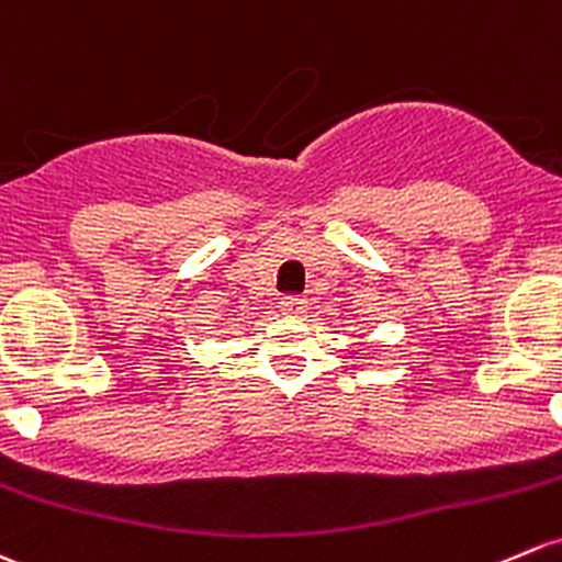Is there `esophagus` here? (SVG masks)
<instances>
[{"label":"esophagus","instance_id":"1","mask_svg":"<svg viewBox=\"0 0 562 562\" xmlns=\"http://www.w3.org/2000/svg\"><path fill=\"white\" fill-rule=\"evenodd\" d=\"M280 310L285 312V315H304V310H306V301L301 299V296H285V299H280Z\"/></svg>","mask_w":562,"mask_h":562}]
</instances>
